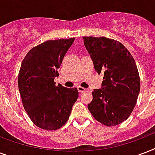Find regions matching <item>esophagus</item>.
I'll list each match as a JSON object with an SVG mask.
<instances>
[{
    "label": "esophagus",
    "instance_id": "1",
    "mask_svg": "<svg viewBox=\"0 0 155 155\" xmlns=\"http://www.w3.org/2000/svg\"><path fill=\"white\" fill-rule=\"evenodd\" d=\"M77 89H78V91H79V92H80V93H83V92H87V88H84V87H80V86L77 87Z\"/></svg>",
    "mask_w": 155,
    "mask_h": 155
}]
</instances>
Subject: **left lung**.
I'll use <instances>...</instances> for the list:
<instances>
[{"label":"left lung","mask_w":155,"mask_h":155,"mask_svg":"<svg viewBox=\"0 0 155 155\" xmlns=\"http://www.w3.org/2000/svg\"><path fill=\"white\" fill-rule=\"evenodd\" d=\"M83 38L95 70L104 74L102 87L92 92L88 110L103 125H119L130 116L140 92L139 73L134 58L118 41L105 37Z\"/></svg>","instance_id":"8db88e82"}]
</instances>
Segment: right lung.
Here are the masks:
<instances>
[{"mask_svg": "<svg viewBox=\"0 0 155 155\" xmlns=\"http://www.w3.org/2000/svg\"><path fill=\"white\" fill-rule=\"evenodd\" d=\"M74 40L42 42L26 54L21 65L18 89L23 106L33 123L43 130H55L65 125L79 97L76 87L68 88L54 82Z\"/></svg>", "mask_w": 155, "mask_h": 155, "instance_id": "1", "label": "right lung"}]
</instances>
